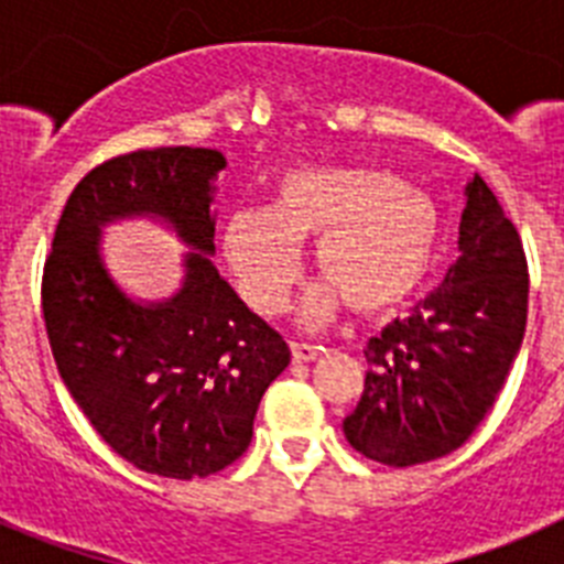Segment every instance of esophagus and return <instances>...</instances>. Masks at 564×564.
Instances as JSON below:
<instances>
[{
    "label": "esophagus",
    "instance_id": "1",
    "mask_svg": "<svg viewBox=\"0 0 564 564\" xmlns=\"http://www.w3.org/2000/svg\"><path fill=\"white\" fill-rule=\"evenodd\" d=\"M325 347H316V344H305V341H291V356L296 364H307L313 361L316 356H322Z\"/></svg>",
    "mask_w": 564,
    "mask_h": 564
}]
</instances>
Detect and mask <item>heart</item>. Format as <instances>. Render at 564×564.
I'll list each match as a JSON object with an SVG mask.
<instances>
[{
  "label": "heart",
  "mask_w": 564,
  "mask_h": 564,
  "mask_svg": "<svg viewBox=\"0 0 564 564\" xmlns=\"http://www.w3.org/2000/svg\"><path fill=\"white\" fill-rule=\"evenodd\" d=\"M432 200L390 172L341 163L288 169L268 208H237L223 223L226 257L239 293L262 316H276L299 279V246L313 242L322 282L302 299V325H318L347 299L356 313L403 305L430 273L437 251Z\"/></svg>",
  "instance_id": "obj_1"
}]
</instances>
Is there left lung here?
<instances>
[{"label": "left lung", "instance_id": "obj_1", "mask_svg": "<svg viewBox=\"0 0 564 564\" xmlns=\"http://www.w3.org/2000/svg\"><path fill=\"white\" fill-rule=\"evenodd\" d=\"M455 265L437 291L367 344V378L344 437L383 466L449 455L471 437L525 336L528 265L520 234L475 174Z\"/></svg>", "mask_w": 564, "mask_h": 564}]
</instances>
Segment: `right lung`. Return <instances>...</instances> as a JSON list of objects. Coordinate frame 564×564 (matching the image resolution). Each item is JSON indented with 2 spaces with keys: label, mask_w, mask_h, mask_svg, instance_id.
Instances as JSON below:
<instances>
[{
  "label": "right lung",
  "mask_w": 564,
  "mask_h": 564,
  "mask_svg": "<svg viewBox=\"0 0 564 564\" xmlns=\"http://www.w3.org/2000/svg\"><path fill=\"white\" fill-rule=\"evenodd\" d=\"M217 149L161 147L101 163L73 188L44 262L42 311L58 376L112 452L174 480L231 466L259 401L291 364L268 322L212 262ZM132 216L182 237V288L138 303L108 273L104 225Z\"/></svg>",
  "instance_id": "1"
}]
</instances>
